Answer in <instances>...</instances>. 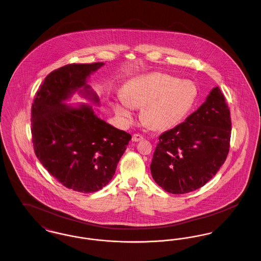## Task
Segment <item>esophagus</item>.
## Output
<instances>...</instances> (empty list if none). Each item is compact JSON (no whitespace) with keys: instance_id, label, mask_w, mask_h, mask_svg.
<instances>
[{"instance_id":"1","label":"esophagus","mask_w":261,"mask_h":261,"mask_svg":"<svg viewBox=\"0 0 261 261\" xmlns=\"http://www.w3.org/2000/svg\"><path fill=\"white\" fill-rule=\"evenodd\" d=\"M144 138L142 135H139V134H134L132 137V141L133 142H140V141H143Z\"/></svg>"}]
</instances>
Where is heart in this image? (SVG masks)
Segmentation results:
<instances>
[{
	"instance_id": "heart-1",
	"label": "heart",
	"mask_w": 261,
	"mask_h": 261,
	"mask_svg": "<svg viewBox=\"0 0 261 261\" xmlns=\"http://www.w3.org/2000/svg\"><path fill=\"white\" fill-rule=\"evenodd\" d=\"M196 99L197 89L192 83L180 82L169 75L151 73L130 80L122 97L112 100V108L122 122L128 123L134 117L133 108L143 107L142 121L149 129L163 132L184 120Z\"/></svg>"
}]
</instances>
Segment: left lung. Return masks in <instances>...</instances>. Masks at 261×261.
Listing matches in <instances>:
<instances>
[{
  "mask_svg": "<svg viewBox=\"0 0 261 261\" xmlns=\"http://www.w3.org/2000/svg\"><path fill=\"white\" fill-rule=\"evenodd\" d=\"M231 128L223 94L213 88L196 112L159 138L150 164L155 183L175 195L205 185L226 161Z\"/></svg>",
  "mask_w": 261,
  "mask_h": 261,
  "instance_id": "obj_1",
  "label": "left lung"
}]
</instances>
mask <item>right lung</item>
Returning <instances> with one entry per match:
<instances>
[{
    "instance_id": "obj_1",
    "label": "right lung",
    "mask_w": 261,
    "mask_h": 261,
    "mask_svg": "<svg viewBox=\"0 0 261 261\" xmlns=\"http://www.w3.org/2000/svg\"><path fill=\"white\" fill-rule=\"evenodd\" d=\"M103 62L72 63L54 70L38 90L31 110L35 154L60 183L80 193L107 186L131 135L95 114L89 105L64 103L75 92L99 105L87 84Z\"/></svg>"
}]
</instances>
